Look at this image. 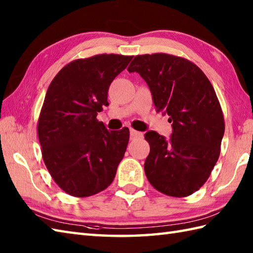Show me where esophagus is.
Wrapping results in <instances>:
<instances>
[{
  "mask_svg": "<svg viewBox=\"0 0 253 253\" xmlns=\"http://www.w3.org/2000/svg\"><path fill=\"white\" fill-rule=\"evenodd\" d=\"M143 137V133L140 131H137L135 129H130V139L135 140V139H140Z\"/></svg>",
  "mask_w": 253,
  "mask_h": 253,
  "instance_id": "esophagus-1",
  "label": "esophagus"
}]
</instances>
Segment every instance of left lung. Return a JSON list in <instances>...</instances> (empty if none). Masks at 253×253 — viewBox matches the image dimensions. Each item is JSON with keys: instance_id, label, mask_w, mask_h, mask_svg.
I'll use <instances>...</instances> for the list:
<instances>
[{"instance_id": "obj_1", "label": "left lung", "mask_w": 253, "mask_h": 253, "mask_svg": "<svg viewBox=\"0 0 253 253\" xmlns=\"http://www.w3.org/2000/svg\"><path fill=\"white\" fill-rule=\"evenodd\" d=\"M127 71L144 79L158 112L168 114L173 127L169 140L155 131L144 135L150 144L148 180L164 195H192L216 164L225 131L213 85L196 64L165 53L137 55Z\"/></svg>"}]
</instances>
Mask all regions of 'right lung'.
Wrapping results in <instances>:
<instances>
[{"mask_svg": "<svg viewBox=\"0 0 253 253\" xmlns=\"http://www.w3.org/2000/svg\"><path fill=\"white\" fill-rule=\"evenodd\" d=\"M132 56L99 54L64 66L47 88L38 121L42 158L62 190L89 197L109 187L125 154L129 129L96 120L110 84Z\"/></svg>", "mask_w": 253, "mask_h": 253, "instance_id": "add662e5", "label": "right lung"}]
</instances>
